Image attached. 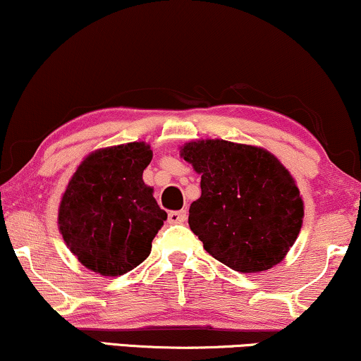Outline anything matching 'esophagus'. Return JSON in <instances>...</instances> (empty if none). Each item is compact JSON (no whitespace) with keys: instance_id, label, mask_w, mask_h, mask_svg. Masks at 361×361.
I'll return each instance as SVG.
<instances>
[{"instance_id":"34e87169","label":"esophagus","mask_w":361,"mask_h":361,"mask_svg":"<svg viewBox=\"0 0 361 361\" xmlns=\"http://www.w3.org/2000/svg\"><path fill=\"white\" fill-rule=\"evenodd\" d=\"M167 219L171 224H177V222H184L188 219V211L185 209H180V211H171L169 212Z\"/></svg>"}]
</instances>
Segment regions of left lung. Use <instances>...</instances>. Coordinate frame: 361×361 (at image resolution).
Segmentation results:
<instances>
[{
  "instance_id": "1",
  "label": "left lung",
  "mask_w": 361,
  "mask_h": 361,
  "mask_svg": "<svg viewBox=\"0 0 361 361\" xmlns=\"http://www.w3.org/2000/svg\"><path fill=\"white\" fill-rule=\"evenodd\" d=\"M182 157L201 173V197L189 226L204 249L239 273L278 264L296 241L303 201L274 155L226 140L185 144Z\"/></svg>"
}]
</instances>
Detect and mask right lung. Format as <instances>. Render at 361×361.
Here are the masks:
<instances>
[{
    "mask_svg": "<svg viewBox=\"0 0 361 361\" xmlns=\"http://www.w3.org/2000/svg\"><path fill=\"white\" fill-rule=\"evenodd\" d=\"M152 150L144 142L88 155L58 212L66 246L88 269L120 276L144 262L167 214L142 180Z\"/></svg>",
    "mask_w": 361,
    "mask_h": 361,
    "instance_id": "add662e5",
    "label": "right lung"
}]
</instances>
